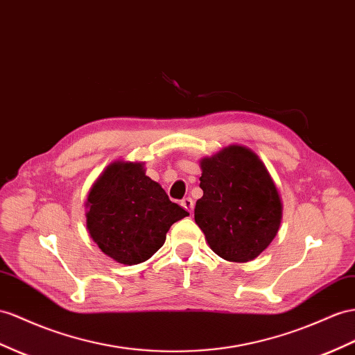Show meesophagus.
Here are the masks:
<instances>
[{"mask_svg": "<svg viewBox=\"0 0 355 355\" xmlns=\"http://www.w3.org/2000/svg\"><path fill=\"white\" fill-rule=\"evenodd\" d=\"M181 205H183L190 214H192V210H193V201H192V198H184L183 201H181Z\"/></svg>", "mask_w": 355, "mask_h": 355, "instance_id": "esophagus-1", "label": "esophagus"}]
</instances>
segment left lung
Here are the masks:
<instances>
[{
	"label": "left lung",
	"mask_w": 355,
	"mask_h": 355,
	"mask_svg": "<svg viewBox=\"0 0 355 355\" xmlns=\"http://www.w3.org/2000/svg\"><path fill=\"white\" fill-rule=\"evenodd\" d=\"M202 198L195 222L214 253L232 262L255 259L276 237L282 204L277 189L255 153L241 145L201 162Z\"/></svg>",
	"instance_id": "1"
}]
</instances>
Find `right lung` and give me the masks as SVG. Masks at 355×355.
Instances as JSON below:
<instances>
[{"label": "right lung", "instance_id": "add662e5", "mask_svg": "<svg viewBox=\"0 0 355 355\" xmlns=\"http://www.w3.org/2000/svg\"><path fill=\"white\" fill-rule=\"evenodd\" d=\"M87 228L91 239L120 264L147 261L166 240V232L189 216L172 202L156 181L145 175L142 163L115 162L88 195Z\"/></svg>", "mask_w": 355, "mask_h": 355}]
</instances>
